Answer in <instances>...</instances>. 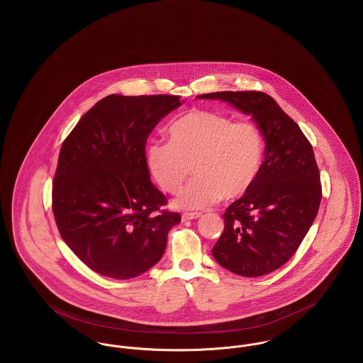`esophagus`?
I'll return each instance as SVG.
<instances>
[{"label": "esophagus", "instance_id": "esophagus-1", "mask_svg": "<svg viewBox=\"0 0 363 363\" xmlns=\"http://www.w3.org/2000/svg\"><path fill=\"white\" fill-rule=\"evenodd\" d=\"M201 216V213L200 212H185V213H182V222H186V220H193V219H197V218H200Z\"/></svg>", "mask_w": 363, "mask_h": 363}]
</instances>
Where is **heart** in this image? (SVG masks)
Listing matches in <instances>:
<instances>
[{"mask_svg": "<svg viewBox=\"0 0 363 363\" xmlns=\"http://www.w3.org/2000/svg\"><path fill=\"white\" fill-rule=\"evenodd\" d=\"M169 143H151L145 164L157 186L175 194L191 172L194 179L174 200V207L204 209L222 197L237 200L257 179L264 145L259 128L249 121L191 110L169 128Z\"/></svg>", "mask_w": 363, "mask_h": 363, "instance_id": "obj_1", "label": "heart"}]
</instances>
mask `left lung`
Returning a JSON list of instances; mask_svg holds the SVG:
<instances>
[{"label": "left lung", "instance_id": "8db88e82", "mask_svg": "<svg viewBox=\"0 0 363 363\" xmlns=\"http://www.w3.org/2000/svg\"><path fill=\"white\" fill-rule=\"evenodd\" d=\"M197 98L219 99L252 116L265 141L257 179L225 209V230L212 255L237 275H267L293 257L317 216L321 182L311 144L264 92L223 91Z\"/></svg>", "mask_w": 363, "mask_h": 363}]
</instances>
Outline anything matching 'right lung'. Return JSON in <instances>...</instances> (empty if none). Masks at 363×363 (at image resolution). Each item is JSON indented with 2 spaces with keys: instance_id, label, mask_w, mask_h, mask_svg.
<instances>
[{
  "instance_id": "1",
  "label": "right lung",
  "mask_w": 363,
  "mask_h": 363,
  "mask_svg": "<svg viewBox=\"0 0 363 363\" xmlns=\"http://www.w3.org/2000/svg\"><path fill=\"white\" fill-rule=\"evenodd\" d=\"M182 104L175 95H108L62 143L52 182V213L62 240L88 268L136 277L162 259L181 222L151 182L145 143Z\"/></svg>"
}]
</instances>
